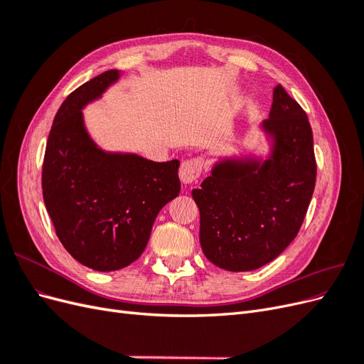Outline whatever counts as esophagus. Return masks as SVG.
<instances>
[{"label":"esophagus","mask_w":364,"mask_h":364,"mask_svg":"<svg viewBox=\"0 0 364 364\" xmlns=\"http://www.w3.org/2000/svg\"><path fill=\"white\" fill-rule=\"evenodd\" d=\"M203 164L200 158H190L181 164L179 178L183 183H193L200 178Z\"/></svg>","instance_id":"obj_1"}]
</instances>
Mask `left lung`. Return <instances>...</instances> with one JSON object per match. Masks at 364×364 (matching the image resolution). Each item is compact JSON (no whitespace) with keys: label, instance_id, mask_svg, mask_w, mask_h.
I'll return each mask as SVG.
<instances>
[{"label":"left lung","instance_id":"1","mask_svg":"<svg viewBox=\"0 0 364 364\" xmlns=\"http://www.w3.org/2000/svg\"><path fill=\"white\" fill-rule=\"evenodd\" d=\"M262 127L274 139L270 159L220 162L193 190L202 250L229 272L255 270L277 258L299 232L314 191L310 121L281 85Z\"/></svg>","mask_w":364,"mask_h":364}]
</instances>
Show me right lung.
<instances>
[{
  "label": "right lung",
  "instance_id": "1",
  "mask_svg": "<svg viewBox=\"0 0 364 364\" xmlns=\"http://www.w3.org/2000/svg\"><path fill=\"white\" fill-rule=\"evenodd\" d=\"M119 77L109 70L73 91L54 117L42 165V194L70 255L83 266L119 270L144 252L165 203L181 191L179 161L153 162L98 149L82 107Z\"/></svg>",
  "mask_w": 364,
  "mask_h": 364
}]
</instances>
